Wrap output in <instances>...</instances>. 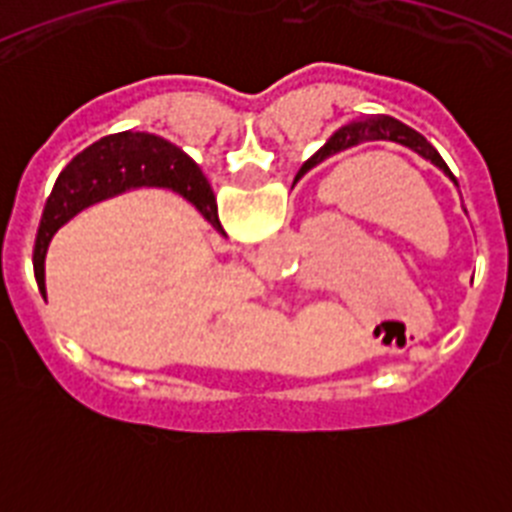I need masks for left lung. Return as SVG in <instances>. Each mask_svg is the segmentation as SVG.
I'll use <instances>...</instances> for the list:
<instances>
[{
  "label": "left lung",
  "mask_w": 512,
  "mask_h": 512,
  "mask_svg": "<svg viewBox=\"0 0 512 512\" xmlns=\"http://www.w3.org/2000/svg\"><path fill=\"white\" fill-rule=\"evenodd\" d=\"M361 140H392V143H400V146L410 148V151H415L418 156H423L425 161H431L433 166H438V169H441L443 174L449 176L451 182L456 184V176L451 174L449 166H446V161L438 156L436 148H433L431 143H428V140L418 133V130L408 128L405 122L395 120V117H387V115L359 117V120L343 125L338 133L330 135L328 143H325V146L320 148L315 156L307 158L305 164H302L300 174L310 171L312 166L323 164L325 158L333 156V153L343 151V148H348V146H356V143H361ZM456 187H459V184H456Z\"/></svg>",
  "instance_id": "8db88e82"
}]
</instances>
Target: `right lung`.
<instances>
[{"label": "right lung", "instance_id": "1", "mask_svg": "<svg viewBox=\"0 0 512 512\" xmlns=\"http://www.w3.org/2000/svg\"><path fill=\"white\" fill-rule=\"evenodd\" d=\"M138 187L174 189L202 212L207 223L225 235L217 220L215 194L205 182L200 166L169 140L153 133L104 135L97 143L71 158V164L58 174L53 192L45 202L38 238H35L33 269L38 289L45 295V253L48 243L63 223L76 212L102 202L107 197Z\"/></svg>", "mask_w": 512, "mask_h": 512}]
</instances>
